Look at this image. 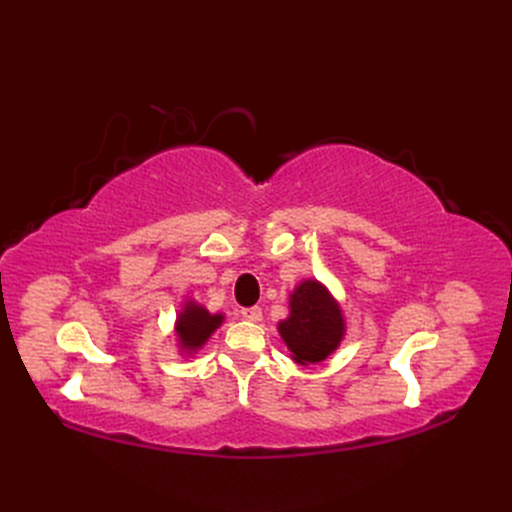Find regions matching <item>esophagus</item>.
<instances>
[{
	"instance_id": "esophagus-1",
	"label": "esophagus",
	"mask_w": 512,
	"mask_h": 512,
	"mask_svg": "<svg viewBox=\"0 0 512 512\" xmlns=\"http://www.w3.org/2000/svg\"><path fill=\"white\" fill-rule=\"evenodd\" d=\"M241 316L250 323H260L262 321V310L258 306H252V308H243L241 310Z\"/></svg>"
}]
</instances>
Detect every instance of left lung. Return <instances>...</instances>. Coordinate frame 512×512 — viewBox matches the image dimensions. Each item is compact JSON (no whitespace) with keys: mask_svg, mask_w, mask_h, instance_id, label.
Returning a JSON list of instances; mask_svg holds the SVG:
<instances>
[{"mask_svg":"<svg viewBox=\"0 0 512 512\" xmlns=\"http://www.w3.org/2000/svg\"><path fill=\"white\" fill-rule=\"evenodd\" d=\"M287 308V319L277 323V331L300 367L319 364L342 346L346 316L325 283L302 279L289 291Z\"/></svg>","mask_w":512,"mask_h":512,"instance_id":"left-lung-1","label":"left lung"}]
</instances>
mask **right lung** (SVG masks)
I'll list each match as a JSON object with an SVG mask.
<instances>
[{
  "label": "right lung",
  "instance_id": "1",
  "mask_svg": "<svg viewBox=\"0 0 512 512\" xmlns=\"http://www.w3.org/2000/svg\"><path fill=\"white\" fill-rule=\"evenodd\" d=\"M225 323V312H210L198 300L187 298L175 319L177 352L181 356H196L210 339V335Z\"/></svg>",
  "mask_w": 512,
  "mask_h": 512
}]
</instances>
